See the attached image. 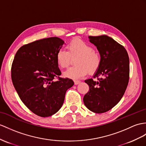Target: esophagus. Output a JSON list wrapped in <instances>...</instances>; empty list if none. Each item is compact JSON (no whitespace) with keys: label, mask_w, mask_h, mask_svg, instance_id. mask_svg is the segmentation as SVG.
Returning a JSON list of instances; mask_svg holds the SVG:
<instances>
[{"label":"esophagus","mask_w":146,"mask_h":146,"mask_svg":"<svg viewBox=\"0 0 146 146\" xmlns=\"http://www.w3.org/2000/svg\"><path fill=\"white\" fill-rule=\"evenodd\" d=\"M80 83V82L79 80H74V84L75 85H78Z\"/></svg>","instance_id":"1"}]
</instances>
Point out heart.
Returning a JSON list of instances; mask_svg holds the SVG:
<instances>
[{
  "mask_svg": "<svg viewBox=\"0 0 146 146\" xmlns=\"http://www.w3.org/2000/svg\"><path fill=\"white\" fill-rule=\"evenodd\" d=\"M67 51L60 49L56 53V62L62 69L67 68L75 59L76 66L70 67L64 72V77L72 79H79L88 73L93 74L98 70L102 59L100 54L94 51V48L80 39H74L67 46Z\"/></svg>",
  "mask_w": 146,
  "mask_h": 146,
  "instance_id": "1",
  "label": "heart"
}]
</instances>
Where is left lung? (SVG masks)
<instances>
[{
  "label": "left lung",
  "mask_w": 146,
  "mask_h": 146,
  "mask_svg": "<svg viewBox=\"0 0 146 146\" xmlns=\"http://www.w3.org/2000/svg\"><path fill=\"white\" fill-rule=\"evenodd\" d=\"M97 47L102 62L94 78L85 80L89 91L84 97L85 106L96 113H102L118 104L125 92L129 82V59L122 45L106 35L88 36Z\"/></svg>",
  "instance_id": "8db88e82"
}]
</instances>
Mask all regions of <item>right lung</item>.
I'll list each match as a JSON object with an SVG mask.
<instances>
[{
	"label": "right lung",
	"mask_w": 146,
	"mask_h": 146,
	"mask_svg": "<svg viewBox=\"0 0 146 146\" xmlns=\"http://www.w3.org/2000/svg\"><path fill=\"white\" fill-rule=\"evenodd\" d=\"M64 44L51 37L25 44L17 51L12 65L11 77L15 90L27 107L38 116L48 117L62 107L72 79L59 77L56 53ZM58 77L56 81L54 79Z\"/></svg>",
	"instance_id": "obj_1"
}]
</instances>
